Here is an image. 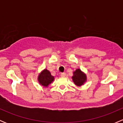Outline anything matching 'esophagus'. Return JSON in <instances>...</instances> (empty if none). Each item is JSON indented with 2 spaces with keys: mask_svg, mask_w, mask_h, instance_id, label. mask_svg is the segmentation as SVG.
Instances as JSON below:
<instances>
[{
  "mask_svg": "<svg viewBox=\"0 0 123 123\" xmlns=\"http://www.w3.org/2000/svg\"><path fill=\"white\" fill-rule=\"evenodd\" d=\"M65 75H66V74H65V73H62L61 74V76L62 77H65Z\"/></svg>",
  "mask_w": 123,
  "mask_h": 123,
  "instance_id": "obj_1",
  "label": "esophagus"
}]
</instances>
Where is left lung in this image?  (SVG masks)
Wrapping results in <instances>:
<instances>
[{
    "label": "left lung",
    "mask_w": 123,
    "mask_h": 123,
    "mask_svg": "<svg viewBox=\"0 0 123 123\" xmlns=\"http://www.w3.org/2000/svg\"><path fill=\"white\" fill-rule=\"evenodd\" d=\"M71 78L74 85L79 87L84 85L87 81L86 74L80 68L76 69L73 72V75Z\"/></svg>",
    "instance_id": "left-lung-1"
}]
</instances>
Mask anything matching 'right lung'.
Masks as SVG:
<instances>
[{"label": "right lung", "instance_id": "obj_1", "mask_svg": "<svg viewBox=\"0 0 123 123\" xmlns=\"http://www.w3.org/2000/svg\"><path fill=\"white\" fill-rule=\"evenodd\" d=\"M55 78L51 75L50 71L47 69H44L38 74L37 80L40 85L44 87H48L54 81Z\"/></svg>", "mask_w": 123, "mask_h": 123}]
</instances>
